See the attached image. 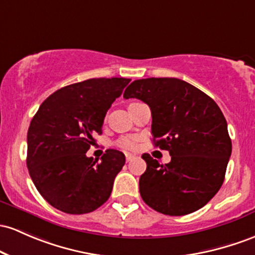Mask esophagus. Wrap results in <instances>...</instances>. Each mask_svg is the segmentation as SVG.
Returning <instances> with one entry per match:
<instances>
[{"label": "esophagus", "mask_w": 255, "mask_h": 255, "mask_svg": "<svg viewBox=\"0 0 255 255\" xmlns=\"http://www.w3.org/2000/svg\"><path fill=\"white\" fill-rule=\"evenodd\" d=\"M135 158V155H132V153H126V161L130 162Z\"/></svg>", "instance_id": "esophagus-1"}]
</instances>
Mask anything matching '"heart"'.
<instances>
[{
    "instance_id": "obj_1",
    "label": "heart",
    "mask_w": 255,
    "mask_h": 255,
    "mask_svg": "<svg viewBox=\"0 0 255 255\" xmlns=\"http://www.w3.org/2000/svg\"><path fill=\"white\" fill-rule=\"evenodd\" d=\"M119 145L126 150H133L136 146V139L133 136H125V138L120 139Z\"/></svg>"
}]
</instances>
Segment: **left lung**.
<instances>
[{"instance_id":"obj_1","label":"left lung","mask_w":255,"mask_h":255,"mask_svg":"<svg viewBox=\"0 0 255 255\" xmlns=\"http://www.w3.org/2000/svg\"><path fill=\"white\" fill-rule=\"evenodd\" d=\"M126 99L149 105L155 146L168 150L169 163L141 156L146 170L139 179L145 203L166 215L190 214L219 191L231 156L225 117L211 97L174 77L142 78L130 83Z\"/></svg>"}]
</instances>
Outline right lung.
<instances>
[{
  "label": "right lung",
  "instance_id": "1",
  "mask_svg": "<svg viewBox=\"0 0 255 255\" xmlns=\"http://www.w3.org/2000/svg\"><path fill=\"white\" fill-rule=\"evenodd\" d=\"M129 78H91L74 83L42 103L27 130L26 166L42 197L68 214H85L104 205L125 166L119 150L100 158L86 152L102 134L105 115Z\"/></svg>",
  "mask_w": 255,
  "mask_h": 255
}]
</instances>
